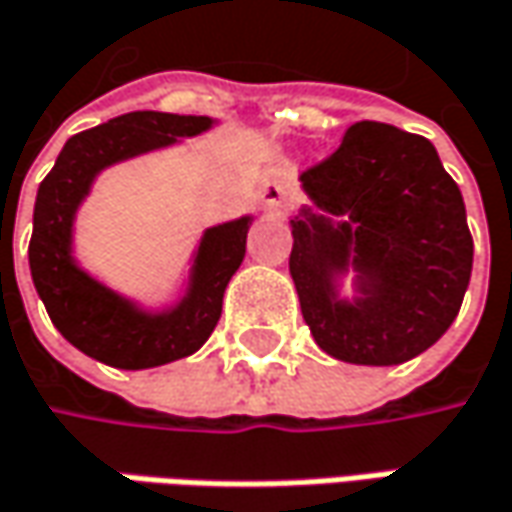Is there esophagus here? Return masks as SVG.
<instances>
[{
    "instance_id": "esophagus-1",
    "label": "esophagus",
    "mask_w": 512,
    "mask_h": 512,
    "mask_svg": "<svg viewBox=\"0 0 512 512\" xmlns=\"http://www.w3.org/2000/svg\"><path fill=\"white\" fill-rule=\"evenodd\" d=\"M292 185H295V176H292L289 167H272L266 173V179L260 182V199L269 208H278L281 202H286L292 196Z\"/></svg>"
}]
</instances>
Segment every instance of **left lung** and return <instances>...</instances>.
<instances>
[{"instance_id":"left-lung-1","label":"left lung","mask_w":512,"mask_h":512,"mask_svg":"<svg viewBox=\"0 0 512 512\" xmlns=\"http://www.w3.org/2000/svg\"><path fill=\"white\" fill-rule=\"evenodd\" d=\"M301 185L324 214L292 220L289 272L318 347L353 365H400L435 345L461 310L472 234L432 141L359 121ZM350 265L360 298L342 302L335 278Z\"/></svg>"}]
</instances>
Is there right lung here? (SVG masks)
I'll return each instance as SVG.
<instances>
[{
	"instance_id": "1",
	"label": "right lung",
	"mask_w": 512,
	"mask_h": 512,
	"mask_svg": "<svg viewBox=\"0 0 512 512\" xmlns=\"http://www.w3.org/2000/svg\"><path fill=\"white\" fill-rule=\"evenodd\" d=\"M211 127L205 115L127 112L66 141L40 182L28 263L37 295L54 327L86 356L141 371L191 356L214 333L223 313V292L246 255L252 217L205 231L191 272L188 295L167 313H144L133 301L89 278L72 260V223L92 179L121 159L167 147L176 138L199 136Z\"/></svg>"
}]
</instances>
